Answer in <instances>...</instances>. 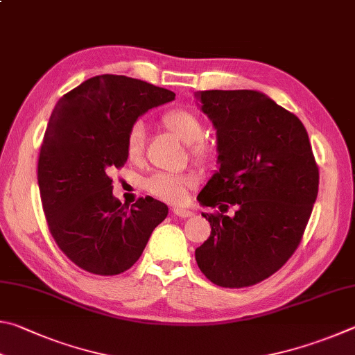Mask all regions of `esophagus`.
Wrapping results in <instances>:
<instances>
[{
  "mask_svg": "<svg viewBox=\"0 0 355 355\" xmlns=\"http://www.w3.org/2000/svg\"><path fill=\"white\" fill-rule=\"evenodd\" d=\"M173 214L178 215L179 218H190V216L193 215V212H191V210L182 209V207H174V209H173Z\"/></svg>",
  "mask_w": 355,
  "mask_h": 355,
  "instance_id": "1",
  "label": "esophagus"
}]
</instances>
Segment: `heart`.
I'll return each mask as SVG.
<instances>
[{
    "label": "heart",
    "instance_id": "heart-1",
    "mask_svg": "<svg viewBox=\"0 0 355 355\" xmlns=\"http://www.w3.org/2000/svg\"><path fill=\"white\" fill-rule=\"evenodd\" d=\"M162 124L173 137L184 145H190V151L198 160L209 155L207 143L201 141L204 126L201 118L189 109H171L162 116ZM145 143V129L141 124H134L126 140V153L130 160L140 159ZM195 184L193 176L173 173H155L145 182V187L154 196L168 202H182L187 198L189 189Z\"/></svg>",
    "mask_w": 355,
    "mask_h": 355
}]
</instances>
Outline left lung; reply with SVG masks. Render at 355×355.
Masks as SVG:
<instances>
[{
  "label": "left lung",
  "instance_id": "1",
  "mask_svg": "<svg viewBox=\"0 0 355 355\" xmlns=\"http://www.w3.org/2000/svg\"><path fill=\"white\" fill-rule=\"evenodd\" d=\"M216 129V170L198 195L212 232L196 248L209 281L226 288L270 277L302 239L318 195L320 173L300 118L257 90L196 92ZM234 217L223 216L228 204Z\"/></svg>",
  "mask_w": 355,
  "mask_h": 355
}]
</instances>
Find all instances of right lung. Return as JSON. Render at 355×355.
Instances as JSON below:
<instances>
[{
	"instance_id": "right-lung-1",
	"label": "right lung",
	"mask_w": 355,
	"mask_h": 355,
	"mask_svg": "<svg viewBox=\"0 0 355 355\" xmlns=\"http://www.w3.org/2000/svg\"><path fill=\"white\" fill-rule=\"evenodd\" d=\"M174 96L145 80L101 74L55 104L37 179L49 232L79 268L99 276L129 270L166 218L168 207L151 196L121 206L109 171L128 160V134L139 116Z\"/></svg>"
}]
</instances>
